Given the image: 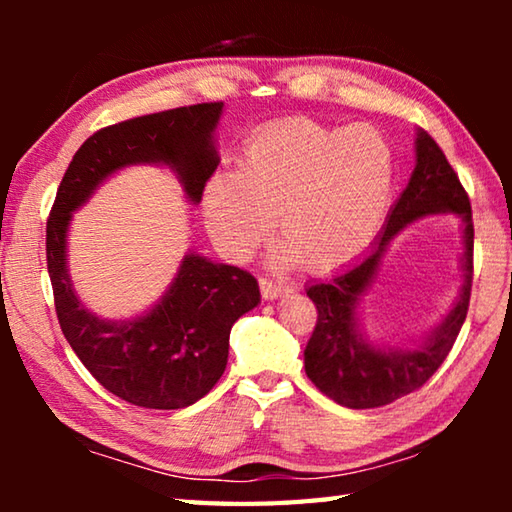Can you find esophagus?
<instances>
[{
    "instance_id": "obj_1",
    "label": "esophagus",
    "mask_w": 512,
    "mask_h": 512,
    "mask_svg": "<svg viewBox=\"0 0 512 512\" xmlns=\"http://www.w3.org/2000/svg\"><path fill=\"white\" fill-rule=\"evenodd\" d=\"M259 289H262V296L266 300H273V298H280L282 293H287L289 287L284 282H275L271 277H259Z\"/></svg>"
}]
</instances>
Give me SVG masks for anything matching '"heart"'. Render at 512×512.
I'll return each instance as SVG.
<instances>
[{
    "mask_svg": "<svg viewBox=\"0 0 512 512\" xmlns=\"http://www.w3.org/2000/svg\"><path fill=\"white\" fill-rule=\"evenodd\" d=\"M239 171H216L205 187L207 230L225 253L246 257L275 219L287 253L309 271L354 262L391 210L397 160L375 126H327L296 117L257 131Z\"/></svg>",
    "mask_w": 512,
    "mask_h": 512,
    "instance_id": "obj_1",
    "label": "heart"
}]
</instances>
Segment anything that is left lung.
<instances>
[{
    "mask_svg": "<svg viewBox=\"0 0 512 512\" xmlns=\"http://www.w3.org/2000/svg\"><path fill=\"white\" fill-rule=\"evenodd\" d=\"M418 164L409 185L395 203L375 248L357 266L329 282H314L307 296L314 300L318 318L305 350L307 377L320 393L348 409H375L411 395L427 384L447 359L470 307L474 273L472 205L458 173L427 133L415 142ZM456 211L466 221V284L453 314L422 349L413 353H384L372 349L356 332V305L374 279L383 250L404 224L420 215Z\"/></svg>",
    "mask_w": 512,
    "mask_h": 512,
    "instance_id": "8db88e82",
    "label": "left lung"
}]
</instances>
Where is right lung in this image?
Wrapping results in <instances>:
<instances>
[{"label": "right lung", "mask_w": 512, "mask_h": 512, "mask_svg": "<svg viewBox=\"0 0 512 512\" xmlns=\"http://www.w3.org/2000/svg\"><path fill=\"white\" fill-rule=\"evenodd\" d=\"M221 108V101L171 108L90 135L69 162L47 219V271L67 343L106 391L144 409H185L212 391L228 363L232 325L257 307V280L244 268L187 255L151 314L108 323L74 296L65 268L67 225L103 178L135 162L169 164L189 201H201L216 169L212 131Z\"/></svg>", "instance_id": "add662e5"}]
</instances>
